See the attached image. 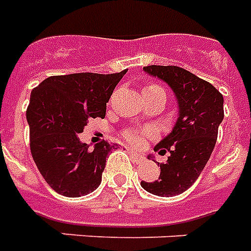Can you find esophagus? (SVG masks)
<instances>
[{"label":"esophagus","instance_id":"34e87169","mask_svg":"<svg viewBox=\"0 0 251 251\" xmlns=\"http://www.w3.org/2000/svg\"><path fill=\"white\" fill-rule=\"evenodd\" d=\"M129 154H131V157H132L135 161H137V163L144 160V154L139 153V152H133V151H129Z\"/></svg>","mask_w":251,"mask_h":251}]
</instances>
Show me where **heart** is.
Returning <instances> with one entry per match:
<instances>
[{
	"label": "heart",
	"instance_id": "heart-1",
	"mask_svg": "<svg viewBox=\"0 0 251 251\" xmlns=\"http://www.w3.org/2000/svg\"><path fill=\"white\" fill-rule=\"evenodd\" d=\"M148 87H157V86H148ZM147 135H148L147 131H136V129H132V131H128L126 133V137L132 144H135V146H141L144 143V139H146Z\"/></svg>",
	"mask_w": 251,
	"mask_h": 251
}]
</instances>
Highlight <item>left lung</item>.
Wrapping results in <instances>:
<instances>
[{
    "instance_id": "obj_1",
    "label": "left lung",
    "mask_w": 251,
    "mask_h": 251,
    "mask_svg": "<svg viewBox=\"0 0 251 251\" xmlns=\"http://www.w3.org/2000/svg\"><path fill=\"white\" fill-rule=\"evenodd\" d=\"M143 70L168 84L178 111L172 131L153 148L159 154L169 152L167 163L160 164L159 178L140 185L160 197L181 195L195 184L210 159L224 120V98L210 83L181 67L147 66Z\"/></svg>"
}]
</instances>
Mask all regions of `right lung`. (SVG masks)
Here are the masks:
<instances>
[{
    "label": "right lung",
    "instance_id": "right-lung-1",
    "mask_svg": "<svg viewBox=\"0 0 251 251\" xmlns=\"http://www.w3.org/2000/svg\"><path fill=\"white\" fill-rule=\"evenodd\" d=\"M126 73L56 75L31 91L26 111L31 156L56 193L80 197L100 185L105 159L115 146L103 141L90 151L79 133L91 118H104L110 97Z\"/></svg>",
    "mask_w": 251,
    "mask_h": 251
}]
</instances>
